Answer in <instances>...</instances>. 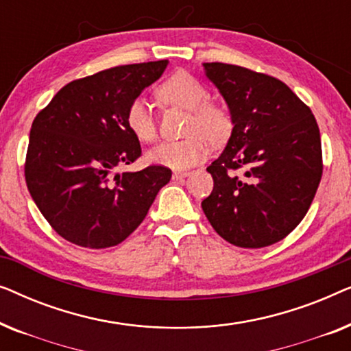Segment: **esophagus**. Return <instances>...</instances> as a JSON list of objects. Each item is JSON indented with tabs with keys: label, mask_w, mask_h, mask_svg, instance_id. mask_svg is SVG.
Listing matches in <instances>:
<instances>
[{
	"label": "esophagus",
	"mask_w": 351,
	"mask_h": 351,
	"mask_svg": "<svg viewBox=\"0 0 351 351\" xmlns=\"http://www.w3.org/2000/svg\"><path fill=\"white\" fill-rule=\"evenodd\" d=\"M189 174H190V172H186V171H176V172H172V179H174V180L184 179V177H186Z\"/></svg>",
	"instance_id": "obj_1"
}]
</instances>
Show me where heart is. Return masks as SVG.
Segmentation results:
<instances>
[{
  "mask_svg": "<svg viewBox=\"0 0 351 351\" xmlns=\"http://www.w3.org/2000/svg\"><path fill=\"white\" fill-rule=\"evenodd\" d=\"M161 102L189 110L185 134L182 141H166L158 143L147 153V160L153 165L185 169L201 162L208 155V141L213 147L223 145L232 137L234 119L227 105L210 102L209 90L193 75L176 71L162 81L156 89ZM126 124L134 137L141 142H153L158 126L150 104L145 99H134L126 110Z\"/></svg>",
  "mask_w": 351,
  "mask_h": 351,
  "instance_id": "b5f03b06",
  "label": "heart"
}]
</instances>
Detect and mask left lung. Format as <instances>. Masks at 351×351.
Wrapping results in <instances>:
<instances>
[{"mask_svg": "<svg viewBox=\"0 0 351 351\" xmlns=\"http://www.w3.org/2000/svg\"><path fill=\"white\" fill-rule=\"evenodd\" d=\"M203 66L227 102L234 128L222 155L208 167L214 189L201 208L233 246H270L302 222L318 190L319 128L282 81L220 62ZM238 169L243 175L234 174Z\"/></svg>", "mask_w": 351, "mask_h": 351, "instance_id": "obj_1", "label": "left lung"}]
</instances>
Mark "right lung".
Masks as SVG:
<instances>
[{"label": "right lung", "mask_w": 351, "mask_h": 351, "mask_svg": "<svg viewBox=\"0 0 351 351\" xmlns=\"http://www.w3.org/2000/svg\"><path fill=\"white\" fill-rule=\"evenodd\" d=\"M169 62L121 65L75 80L33 119L25 182L33 201L66 241L105 249L124 241L171 180L165 166L117 172L142 155L126 110Z\"/></svg>", "instance_id": "add662e5"}]
</instances>
